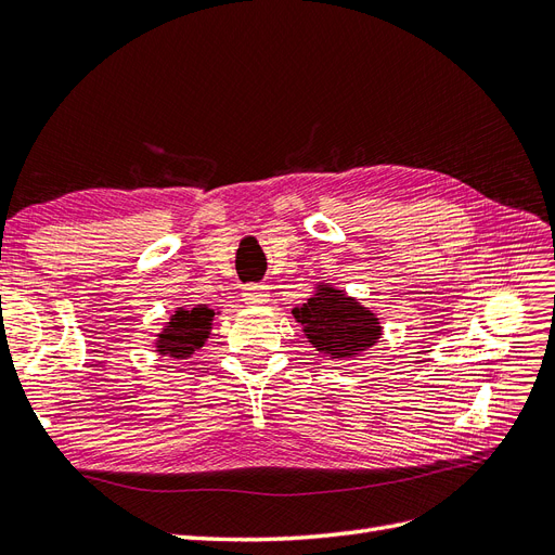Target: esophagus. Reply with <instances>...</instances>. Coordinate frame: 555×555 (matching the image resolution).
<instances>
[{
    "mask_svg": "<svg viewBox=\"0 0 555 555\" xmlns=\"http://www.w3.org/2000/svg\"><path fill=\"white\" fill-rule=\"evenodd\" d=\"M268 287L266 284H245L243 287V300L245 304H266Z\"/></svg>",
    "mask_w": 555,
    "mask_h": 555,
    "instance_id": "34e87169",
    "label": "esophagus"
}]
</instances>
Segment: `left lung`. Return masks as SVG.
I'll list each match as a JSON object with an SVG mask.
<instances>
[{
	"instance_id": "left-lung-1",
	"label": "left lung",
	"mask_w": 555,
	"mask_h": 555,
	"mask_svg": "<svg viewBox=\"0 0 555 555\" xmlns=\"http://www.w3.org/2000/svg\"><path fill=\"white\" fill-rule=\"evenodd\" d=\"M296 322L304 326L317 351L331 359L351 357L379 340V322L373 312L361 308L354 298L324 287L304 306L294 308Z\"/></svg>"
}]
</instances>
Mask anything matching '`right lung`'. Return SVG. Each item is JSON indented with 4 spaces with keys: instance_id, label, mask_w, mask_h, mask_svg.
<instances>
[{
    "instance_id": "right-lung-1",
    "label": "right lung",
    "mask_w": 555,
    "mask_h": 555,
    "mask_svg": "<svg viewBox=\"0 0 555 555\" xmlns=\"http://www.w3.org/2000/svg\"><path fill=\"white\" fill-rule=\"evenodd\" d=\"M212 322V310L208 306H196L190 310H178L169 326L159 335V349L169 351L176 359L190 357L194 349L204 345Z\"/></svg>"
}]
</instances>
